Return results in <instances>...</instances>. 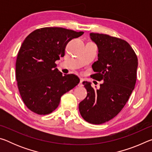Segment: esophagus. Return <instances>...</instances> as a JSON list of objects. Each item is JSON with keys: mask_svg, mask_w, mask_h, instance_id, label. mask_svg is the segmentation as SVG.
<instances>
[{"mask_svg": "<svg viewBox=\"0 0 152 152\" xmlns=\"http://www.w3.org/2000/svg\"><path fill=\"white\" fill-rule=\"evenodd\" d=\"M78 86H80V87H81V86H83V84H82V79H80V82H79V84H78Z\"/></svg>", "mask_w": 152, "mask_h": 152, "instance_id": "obj_1", "label": "esophagus"}]
</instances>
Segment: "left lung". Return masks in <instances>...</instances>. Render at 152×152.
<instances>
[{
  "instance_id": "8db88e82",
  "label": "left lung",
  "mask_w": 152,
  "mask_h": 152,
  "mask_svg": "<svg viewBox=\"0 0 152 152\" xmlns=\"http://www.w3.org/2000/svg\"><path fill=\"white\" fill-rule=\"evenodd\" d=\"M90 36L99 50L91 77L103 82L99 89L92 88L91 82H82L87 96L80 102L79 111L86 121L99 125L112 119L124 107L135 88L138 61L126 41L106 34Z\"/></svg>"
}]
</instances>
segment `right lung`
Here are the masks:
<instances>
[{"mask_svg": "<svg viewBox=\"0 0 152 152\" xmlns=\"http://www.w3.org/2000/svg\"><path fill=\"white\" fill-rule=\"evenodd\" d=\"M83 31L61 27H43L25 38L18 52L16 79L27 107L38 115H48L58 107L61 96L80 82L74 74H64L55 61L65 55L66 45Z\"/></svg>", "mask_w": 152, "mask_h": 152, "instance_id": "right-lung-1", "label": "right lung"}]
</instances>
